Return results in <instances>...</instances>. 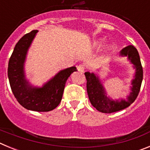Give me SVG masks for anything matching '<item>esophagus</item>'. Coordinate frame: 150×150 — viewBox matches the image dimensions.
Returning <instances> with one entry per match:
<instances>
[{"label": "esophagus", "mask_w": 150, "mask_h": 150, "mask_svg": "<svg viewBox=\"0 0 150 150\" xmlns=\"http://www.w3.org/2000/svg\"><path fill=\"white\" fill-rule=\"evenodd\" d=\"M77 71H79V72H84L85 71L84 65H83V64H79V65L77 67Z\"/></svg>", "instance_id": "obj_1"}]
</instances>
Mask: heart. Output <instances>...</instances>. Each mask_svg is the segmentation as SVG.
Here are the masks:
<instances>
[{"mask_svg": "<svg viewBox=\"0 0 150 150\" xmlns=\"http://www.w3.org/2000/svg\"><path fill=\"white\" fill-rule=\"evenodd\" d=\"M104 43H105V39H104V38H99V39L94 41L93 43H92V47L94 49H99L104 46ZM113 48H114V46L112 43H110V44L107 45L106 50L107 51H111V50H113Z\"/></svg>", "mask_w": 150, "mask_h": 150, "instance_id": "obj_1", "label": "heart"}]
</instances>
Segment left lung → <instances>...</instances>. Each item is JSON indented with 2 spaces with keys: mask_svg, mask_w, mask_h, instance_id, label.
I'll return each mask as SVG.
<instances>
[{
  "mask_svg": "<svg viewBox=\"0 0 150 150\" xmlns=\"http://www.w3.org/2000/svg\"><path fill=\"white\" fill-rule=\"evenodd\" d=\"M120 56L125 57L135 71L131 80L130 91L126 99H112L108 95L104 82L100 79L98 73L88 71L85 73L87 80V92L91 105L104 113L117 112L129 107L137 98L142 83L143 67L137 49L132 45L126 46L120 52Z\"/></svg>",
  "mask_w": 150,
  "mask_h": 150,
  "instance_id": "1",
  "label": "left lung"
}]
</instances>
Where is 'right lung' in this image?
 <instances>
[{"mask_svg":"<svg viewBox=\"0 0 150 150\" xmlns=\"http://www.w3.org/2000/svg\"><path fill=\"white\" fill-rule=\"evenodd\" d=\"M34 30L24 35L16 45L8 64V78L13 95L25 109L38 112L52 110L60 104L65 83L76 67L61 70L41 86H34L26 77L25 65L28 50L38 34Z\"/></svg>","mask_w":150,"mask_h":150,"instance_id":"right-lung-1","label":"right lung"}]
</instances>
